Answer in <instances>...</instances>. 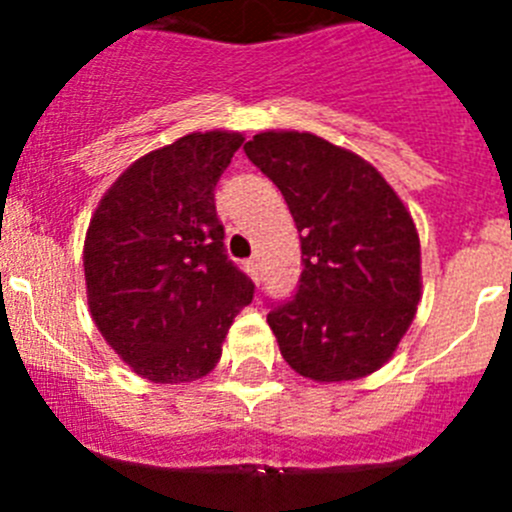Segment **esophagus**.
I'll return each mask as SVG.
<instances>
[{
    "mask_svg": "<svg viewBox=\"0 0 512 512\" xmlns=\"http://www.w3.org/2000/svg\"><path fill=\"white\" fill-rule=\"evenodd\" d=\"M246 271L248 274H251L253 279H256V282H259V264H256V261H246Z\"/></svg>",
    "mask_w": 512,
    "mask_h": 512,
    "instance_id": "34e87169",
    "label": "esophagus"
}]
</instances>
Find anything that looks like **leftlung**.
Listing matches in <instances>:
<instances>
[{"instance_id": "obj_1", "label": "left lung", "mask_w": 512, "mask_h": 512, "mask_svg": "<svg viewBox=\"0 0 512 512\" xmlns=\"http://www.w3.org/2000/svg\"><path fill=\"white\" fill-rule=\"evenodd\" d=\"M284 194L302 243L295 300L266 315L284 361L312 382H354L395 356L423 297L420 238L366 158L297 130L243 146Z\"/></svg>"}]
</instances>
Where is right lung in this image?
I'll list each match as a JSON object with an SVG mask.
<instances>
[{
    "instance_id": "add662e5",
    "label": "right lung",
    "mask_w": 512,
    "mask_h": 512,
    "mask_svg": "<svg viewBox=\"0 0 512 512\" xmlns=\"http://www.w3.org/2000/svg\"><path fill=\"white\" fill-rule=\"evenodd\" d=\"M243 133H189L140 156L102 194L84 279L107 346L153 384L212 372L253 284L225 256L215 184Z\"/></svg>"
}]
</instances>
